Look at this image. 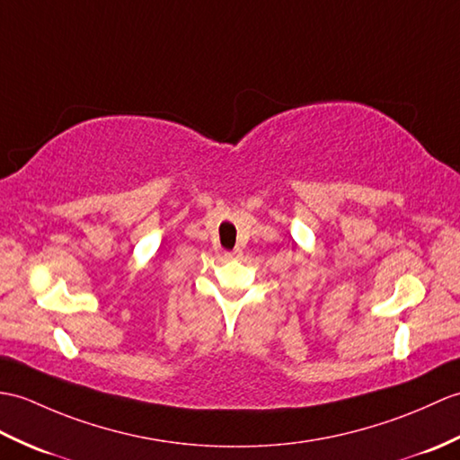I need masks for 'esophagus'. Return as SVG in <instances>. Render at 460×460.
<instances>
[{
    "instance_id": "34e87169",
    "label": "esophagus",
    "mask_w": 460,
    "mask_h": 460,
    "mask_svg": "<svg viewBox=\"0 0 460 460\" xmlns=\"http://www.w3.org/2000/svg\"><path fill=\"white\" fill-rule=\"evenodd\" d=\"M243 252L237 249V251H233V252H226V259H239Z\"/></svg>"
}]
</instances>
